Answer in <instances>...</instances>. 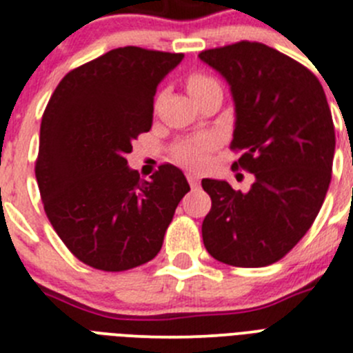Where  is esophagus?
I'll return each mask as SVG.
<instances>
[{"mask_svg": "<svg viewBox=\"0 0 353 353\" xmlns=\"http://www.w3.org/2000/svg\"><path fill=\"white\" fill-rule=\"evenodd\" d=\"M186 177H188V183H190L191 188H198V186H200V176H198V174L188 172Z\"/></svg>", "mask_w": 353, "mask_h": 353, "instance_id": "esophagus-1", "label": "esophagus"}]
</instances>
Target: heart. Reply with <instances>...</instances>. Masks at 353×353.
<instances>
[{"instance_id": "1", "label": "heart", "mask_w": 353, "mask_h": 353, "mask_svg": "<svg viewBox=\"0 0 353 353\" xmlns=\"http://www.w3.org/2000/svg\"><path fill=\"white\" fill-rule=\"evenodd\" d=\"M214 85H217V82L214 79L207 77V75L193 74L188 79V91H190L191 97H194L200 91L208 90V88H214ZM210 146V139H193V141H186L177 146L174 155H176L177 162L183 163V165L191 167V169H198V167H201L207 162Z\"/></svg>"}]
</instances>
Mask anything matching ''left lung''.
I'll list each match as a JSON object with an SVG mask.
<instances>
[{
  "label": "left lung",
  "mask_w": 353,
  "mask_h": 353,
  "mask_svg": "<svg viewBox=\"0 0 353 353\" xmlns=\"http://www.w3.org/2000/svg\"><path fill=\"white\" fill-rule=\"evenodd\" d=\"M234 103L232 163L255 176L246 193L203 179L212 208L201 224L207 252L236 268L285 256L319 214L331 181L334 125L323 85L293 58L262 43L201 51Z\"/></svg>",
  "instance_id": "obj_1"
}]
</instances>
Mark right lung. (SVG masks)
<instances>
[{
  "label": "right lung",
  "instance_id": "1",
  "mask_svg": "<svg viewBox=\"0 0 353 353\" xmlns=\"http://www.w3.org/2000/svg\"><path fill=\"white\" fill-rule=\"evenodd\" d=\"M183 53L125 46L68 72L41 121L36 179L44 210L81 262L119 272L160 252L190 191L183 170L160 165L150 181L128 165L148 132L153 97Z\"/></svg>",
  "mask_w": 353,
  "mask_h": 353
}]
</instances>
